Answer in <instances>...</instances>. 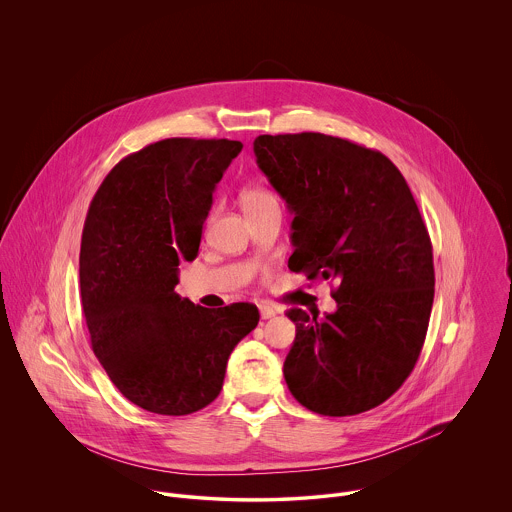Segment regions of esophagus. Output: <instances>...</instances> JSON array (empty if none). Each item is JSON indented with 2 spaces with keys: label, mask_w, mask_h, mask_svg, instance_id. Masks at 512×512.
<instances>
[{
  "label": "esophagus",
  "mask_w": 512,
  "mask_h": 512,
  "mask_svg": "<svg viewBox=\"0 0 512 512\" xmlns=\"http://www.w3.org/2000/svg\"><path fill=\"white\" fill-rule=\"evenodd\" d=\"M278 311L272 305H260V317L262 319H272Z\"/></svg>",
  "instance_id": "esophagus-1"
}]
</instances>
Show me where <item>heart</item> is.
I'll list each match as a JSON object with an SVG mask.
<instances>
[{"label": "heart", "mask_w": 512, "mask_h": 512, "mask_svg": "<svg viewBox=\"0 0 512 512\" xmlns=\"http://www.w3.org/2000/svg\"><path fill=\"white\" fill-rule=\"evenodd\" d=\"M238 199H240V207L246 217L258 215V213H264L270 209H282L280 197L272 189L260 187V185L246 187Z\"/></svg>", "instance_id": "1"}]
</instances>
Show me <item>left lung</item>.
<instances>
[{
  "label": "left lung",
  "mask_w": 512,
  "mask_h": 512,
  "mask_svg": "<svg viewBox=\"0 0 512 512\" xmlns=\"http://www.w3.org/2000/svg\"><path fill=\"white\" fill-rule=\"evenodd\" d=\"M254 153L293 213L290 270L337 282L323 319L288 311V388L321 416L376 408L414 370L434 303L432 240L412 191L386 155L343 138L258 136Z\"/></svg>",
  "instance_id": "obj_1"
}]
</instances>
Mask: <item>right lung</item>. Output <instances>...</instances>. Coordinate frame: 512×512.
Wrapping results in <instances>:
<instances>
[{"instance_id":"obj_1","label":"right lung","mask_w":512,"mask_h":512,"mask_svg":"<svg viewBox=\"0 0 512 512\" xmlns=\"http://www.w3.org/2000/svg\"><path fill=\"white\" fill-rule=\"evenodd\" d=\"M242 144L169 138L102 181L80 242L82 313L96 359L136 406L185 416L220 394L232 349L260 319L252 303L207 309L175 292L195 260L213 191Z\"/></svg>"}]
</instances>
